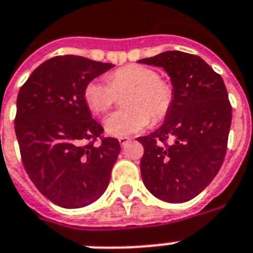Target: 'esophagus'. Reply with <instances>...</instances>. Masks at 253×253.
<instances>
[{"instance_id": "obj_1", "label": "esophagus", "mask_w": 253, "mask_h": 253, "mask_svg": "<svg viewBox=\"0 0 253 253\" xmlns=\"http://www.w3.org/2000/svg\"><path fill=\"white\" fill-rule=\"evenodd\" d=\"M118 140H120L121 147H125V145H127L128 143H130L131 139H130V137H127V136H122V137H120Z\"/></svg>"}]
</instances>
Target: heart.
<instances>
[{"label": "heart", "mask_w": 253, "mask_h": 253, "mask_svg": "<svg viewBox=\"0 0 253 253\" xmlns=\"http://www.w3.org/2000/svg\"><path fill=\"white\" fill-rule=\"evenodd\" d=\"M126 109L113 113L105 120V130L117 137L136 133L152 122H160L171 110L174 89L159 73L144 65H127L108 77V83L92 80L84 88V100L94 114H104L114 105L117 94Z\"/></svg>", "instance_id": "b5f03b06"}]
</instances>
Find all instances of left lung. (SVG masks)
<instances>
[{"mask_svg":"<svg viewBox=\"0 0 253 253\" xmlns=\"http://www.w3.org/2000/svg\"><path fill=\"white\" fill-rule=\"evenodd\" d=\"M162 67L174 89L171 110L147 136L141 178L152 195L168 203L198 196L221 169L231 126V105L222 78L199 55L169 50L139 61Z\"/></svg>","mask_w":253,"mask_h":253,"instance_id":"obj_1","label":"left lung"}]
</instances>
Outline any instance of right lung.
I'll list each match as a JSON object with an SVG mask.
<instances>
[{
    "mask_svg": "<svg viewBox=\"0 0 253 253\" xmlns=\"http://www.w3.org/2000/svg\"><path fill=\"white\" fill-rule=\"evenodd\" d=\"M112 67L57 55L34 70L18 93L15 133L24 169L41 194L62 208L97 200L120 155V141L101 136L104 128L84 100L85 85Z\"/></svg>",
    "mask_w": 253,
    "mask_h": 253,
    "instance_id": "right-lung-1",
    "label": "right lung"
}]
</instances>
